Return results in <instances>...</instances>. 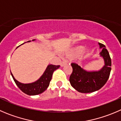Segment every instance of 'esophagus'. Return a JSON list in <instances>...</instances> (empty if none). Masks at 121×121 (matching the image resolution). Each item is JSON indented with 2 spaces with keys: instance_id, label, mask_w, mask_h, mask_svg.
<instances>
[{
  "instance_id": "34e87169",
  "label": "esophagus",
  "mask_w": 121,
  "mask_h": 121,
  "mask_svg": "<svg viewBox=\"0 0 121 121\" xmlns=\"http://www.w3.org/2000/svg\"><path fill=\"white\" fill-rule=\"evenodd\" d=\"M66 64H67V62L65 61H62L61 63H60V66H61V67H63V66H64V65H66Z\"/></svg>"
}]
</instances>
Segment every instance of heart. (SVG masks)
I'll use <instances>...</instances> for the list:
<instances>
[{
  "instance_id": "1",
  "label": "heart",
  "mask_w": 121,
  "mask_h": 121,
  "mask_svg": "<svg viewBox=\"0 0 121 121\" xmlns=\"http://www.w3.org/2000/svg\"><path fill=\"white\" fill-rule=\"evenodd\" d=\"M83 49H84V47H82V46H78V47H75V48L70 50L69 52H67L66 53V55L70 58L76 57V56H78V55L81 54L83 51Z\"/></svg>"
}]
</instances>
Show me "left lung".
Masks as SVG:
<instances>
[{"label":"left lung","mask_w":121,"mask_h":121,"mask_svg":"<svg viewBox=\"0 0 121 121\" xmlns=\"http://www.w3.org/2000/svg\"><path fill=\"white\" fill-rule=\"evenodd\" d=\"M101 48L100 55L104 60L105 65L98 72H86L78 64L72 63V71L70 76V84L76 91L82 93H90L100 90L109 79L111 71L112 61L110 55L104 45L99 43Z\"/></svg>","instance_id":"1"}]
</instances>
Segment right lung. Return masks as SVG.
I'll list each match as a JSON object with an SVG mask.
<instances>
[{
  "instance_id": "add662e5",
  "label": "right lung",
  "mask_w": 121,
  "mask_h": 121,
  "mask_svg": "<svg viewBox=\"0 0 121 121\" xmlns=\"http://www.w3.org/2000/svg\"><path fill=\"white\" fill-rule=\"evenodd\" d=\"M33 40H35V39H33ZM30 41V40H29L28 42ZM59 67V65L55 66V65L50 64L48 66L46 70L45 71L43 75L39 79L33 83H27V84H24V83H21L19 82L14 78L11 72V74L13 78V81L15 82L18 87L24 93L29 95H38L42 93L47 90V88L49 86V82L51 80L53 72Z\"/></svg>"
}]
</instances>
